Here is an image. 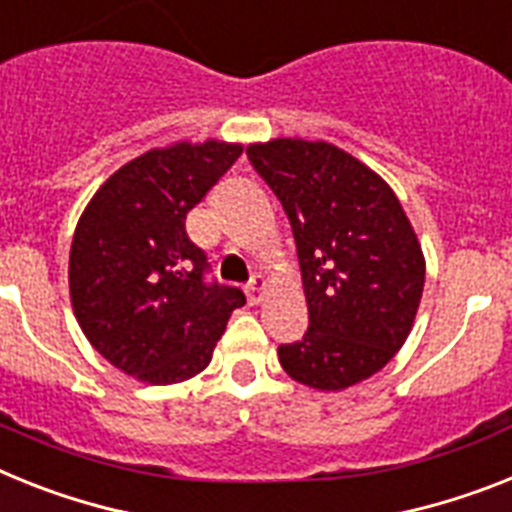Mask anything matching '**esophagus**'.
Returning a JSON list of instances; mask_svg holds the SVG:
<instances>
[{"instance_id":"1","label":"esophagus","mask_w":512,"mask_h":512,"mask_svg":"<svg viewBox=\"0 0 512 512\" xmlns=\"http://www.w3.org/2000/svg\"><path fill=\"white\" fill-rule=\"evenodd\" d=\"M265 286H268V281H265L263 276H255V278H252V281L247 283V299H249V304H257V302H260V299H263Z\"/></svg>"}]
</instances>
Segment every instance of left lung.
<instances>
[{"instance_id": "left-lung-1", "label": "left lung", "mask_w": 512, "mask_h": 512, "mask_svg": "<svg viewBox=\"0 0 512 512\" xmlns=\"http://www.w3.org/2000/svg\"><path fill=\"white\" fill-rule=\"evenodd\" d=\"M281 200L302 268L309 328L278 346L286 375L343 390L401 349L424 291V255L409 218L375 171L330 143L278 137L247 148Z\"/></svg>"}]
</instances>
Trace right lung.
Listing matches in <instances>:
<instances>
[{"instance_id": "obj_1", "label": "right lung", "mask_w": 512, "mask_h": 512, "mask_svg": "<svg viewBox=\"0 0 512 512\" xmlns=\"http://www.w3.org/2000/svg\"><path fill=\"white\" fill-rule=\"evenodd\" d=\"M242 156V145L176 143L132 158L77 221L70 296L90 346L124 375L171 385L208 367L231 312L247 299L205 281L208 257L187 213Z\"/></svg>"}]
</instances>
